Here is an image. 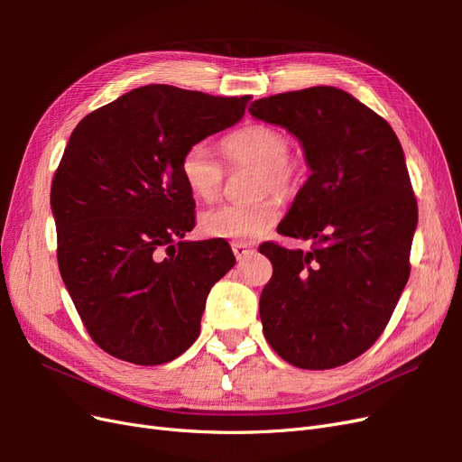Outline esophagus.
Listing matches in <instances>:
<instances>
[{
  "mask_svg": "<svg viewBox=\"0 0 462 462\" xmlns=\"http://www.w3.org/2000/svg\"><path fill=\"white\" fill-rule=\"evenodd\" d=\"M231 248H233V253H235V258L236 260H243V258H246L250 253H253V245L250 243H243V241H236V243H233L231 245Z\"/></svg>",
  "mask_w": 462,
  "mask_h": 462,
  "instance_id": "obj_1",
  "label": "esophagus"
}]
</instances>
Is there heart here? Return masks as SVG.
I'll return each instance as SVG.
<instances>
[{"label": "heart", "instance_id": "obj_1", "mask_svg": "<svg viewBox=\"0 0 462 462\" xmlns=\"http://www.w3.org/2000/svg\"><path fill=\"white\" fill-rule=\"evenodd\" d=\"M289 138L272 125L250 123L231 131L221 141V152L229 170L253 167L248 194L253 199L206 209L199 229L209 239L253 241L268 233L279 219V200L297 192L300 167L289 156ZM183 183L194 199L214 202L226 185V167L206 144L197 143L185 150L179 163Z\"/></svg>", "mask_w": 462, "mask_h": 462}]
</instances>
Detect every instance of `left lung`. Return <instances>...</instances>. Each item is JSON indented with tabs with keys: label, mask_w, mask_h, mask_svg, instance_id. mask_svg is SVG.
Wrapping results in <instances>:
<instances>
[{
	"label": "left lung",
	"mask_w": 462,
	"mask_h": 462,
	"mask_svg": "<svg viewBox=\"0 0 462 462\" xmlns=\"http://www.w3.org/2000/svg\"><path fill=\"white\" fill-rule=\"evenodd\" d=\"M250 114L295 134L312 175L263 243L273 275L260 295L263 335L289 365L329 370L377 341L411 273L418 206L391 125L348 92L312 87L262 97Z\"/></svg>",
	"instance_id": "8db88e82"
}]
</instances>
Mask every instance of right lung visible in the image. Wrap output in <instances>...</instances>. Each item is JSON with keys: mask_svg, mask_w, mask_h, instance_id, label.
I'll list each match as a JSON object with an SVG mask.
<instances>
[{"mask_svg": "<svg viewBox=\"0 0 462 462\" xmlns=\"http://www.w3.org/2000/svg\"><path fill=\"white\" fill-rule=\"evenodd\" d=\"M248 102L148 85L92 111L69 138L51 180L58 263L107 355L158 366L197 341L208 292L235 256L226 241H180L197 204L179 163Z\"/></svg>", "mask_w": 462, "mask_h": 462, "instance_id": "right-lung-1", "label": "right lung"}]
</instances>
